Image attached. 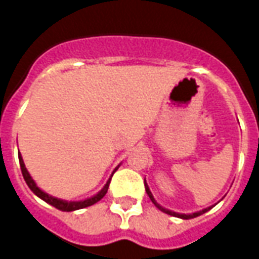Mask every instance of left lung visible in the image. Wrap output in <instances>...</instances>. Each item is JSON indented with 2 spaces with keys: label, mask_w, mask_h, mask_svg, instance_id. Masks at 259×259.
<instances>
[{
  "label": "left lung",
  "mask_w": 259,
  "mask_h": 259,
  "mask_svg": "<svg viewBox=\"0 0 259 259\" xmlns=\"http://www.w3.org/2000/svg\"><path fill=\"white\" fill-rule=\"evenodd\" d=\"M144 186H146V191L147 194H148V197H150V200L154 202V205L157 206L158 209H161L162 212H165V213H168V215H172V217H176V218H180V219H193V218L195 217H200V215H202V213H205L206 211H209L212 206H208V208H205V209H202V211H198V212H194V213H178V212H174V211H169V209H166V208H163V206H161L159 204H158L157 201H155V198H154V195H152V193L150 191V189H148V186H147V183L144 182Z\"/></svg>",
  "instance_id": "8db88e82"
}]
</instances>
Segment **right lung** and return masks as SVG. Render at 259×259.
Wrapping results in <instances>:
<instances>
[{
  "instance_id": "obj_1",
  "label": "right lung",
  "mask_w": 259,
  "mask_h": 259,
  "mask_svg": "<svg viewBox=\"0 0 259 259\" xmlns=\"http://www.w3.org/2000/svg\"><path fill=\"white\" fill-rule=\"evenodd\" d=\"M19 163H20V169H22V175H23V179H25L26 185L29 186V189H30V190L33 191L37 197H38V198H41L42 201L48 202L50 205L55 206V208L59 209V211L70 212V211H76V209H81V208H85V206L94 205L96 202H98L104 195L107 194L108 187H109V183H111V178H112V175H111V178L108 179L107 185L102 187V190L98 191L96 195H93V197H90V198H85V200H81V201H65V200H59V198H55V197L47 194V193H44L41 189H38V187H37L36 182L31 179L30 174H29V172H27V169H26L25 162H23V158H22V155H20V152H19ZM116 169H115V170H116ZM115 170H113V172H115Z\"/></svg>"
}]
</instances>
